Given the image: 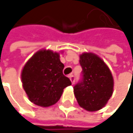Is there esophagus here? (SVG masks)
Listing matches in <instances>:
<instances>
[{"label":"esophagus","instance_id":"34e87169","mask_svg":"<svg viewBox=\"0 0 133 133\" xmlns=\"http://www.w3.org/2000/svg\"><path fill=\"white\" fill-rule=\"evenodd\" d=\"M69 78H70V79L71 81L72 84H74V82H75V77H74V76L70 75V76H69Z\"/></svg>","mask_w":133,"mask_h":133}]
</instances>
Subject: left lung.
<instances>
[{"mask_svg": "<svg viewBox=\"0 0 133 133\" xmlns=\"http://www.w3.org/2000/svg\"><path fill=\"white\" fill-rule=\"evenodd\" d=\"M82 68V80L76 84L73 91L79 105L89 112L103 108L112 96L114 78L104 61L93 53L79 56Z\"/></svg>", "mask_w": 133, "mask_h": 133, "instance_id": "left-lung-1", "label": "left lung"}]
</instances>
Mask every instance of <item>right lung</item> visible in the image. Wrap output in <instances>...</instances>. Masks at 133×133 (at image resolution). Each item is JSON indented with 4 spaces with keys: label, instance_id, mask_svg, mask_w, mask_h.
<instances>
[{
    "label": "right lung",
    "instance_id": "right-lung-1",
    "mask_svg": "<svg viewBox=\"0 0 133 133\" xmlns=\"http://www.w3.org/2000/svg\"><path fill=\"white\" fill-rule=\"evenodd\" d=\"M60 54L42 49L25 63L21 72L23 87L33 104L47 108L61 98L63 89L71 85L63 74Z\"/></svg>",
    "mask_w": 133,
    "mask_h": 133
}]
</instances>
